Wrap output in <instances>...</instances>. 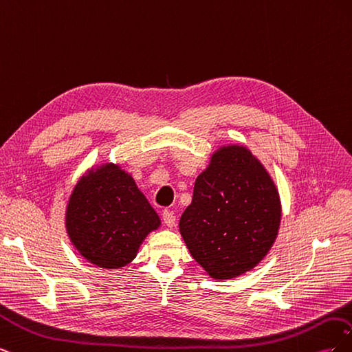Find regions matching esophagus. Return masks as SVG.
Wrapping results in <instances>:
<instances>
[{"instance_id":"obj_1","label":"esophagus","mask_w":352,"mask_h":352,"mask_svg":"<svg viewBox=\"0 0 352 352\" xmlns=\"http://www.w3.org/2000/svg\"><path fill=\"white\" fill-rule=\"evenodd\" d=\"M163 221H164V225L167 228H173L175 223H176V217H175L173 212H170V211L166 210V211H163Z\"/></svg>"}]
</instances>
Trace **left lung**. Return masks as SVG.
Here are the masks:
<instances>
[{"label": "left lung", "mask_w": 352, "mask_h": 352, "mask_svg": "<svg viewBox=\"0 0 352 352\" xmlns=\"http://www.w3.org/2000/svg\"><path fill=\"white\" fill-rule=\"evenodd\" d=\"M280 201L264 167L247 148L223 146L194 188L179 221L195 261L214 279L251 270L278 235Z\"/></svg>", "instance_id": "obj_1"}]
</instances>
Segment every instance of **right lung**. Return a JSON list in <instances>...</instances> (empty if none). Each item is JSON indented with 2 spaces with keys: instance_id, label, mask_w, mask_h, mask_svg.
I'll use <instances>...</instances> for the list:
<instances>
[{
  "instance_id": "1",
  "label": "right lung",
  "mask_w": 352,
  "mask_h": 352,
  "mask_svg": "<svg viewBox=\"0 0 352 352\" xmlns=\"http://www.w3.org/2000/svg\"><path fill=\"white\" fill-rule=\"evenodd\" d=\"M66 225L82 257L100 267L119 269L135 258L160 219L135 180L117 166L105 164L74 188Z\"/></svg>"
}]
</instances>
